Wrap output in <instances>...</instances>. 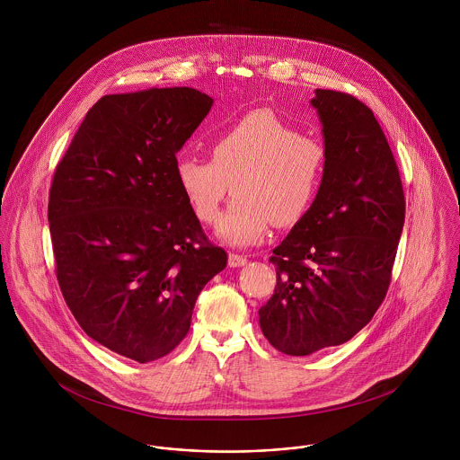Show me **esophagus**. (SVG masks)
I'll use <instances>...</instances> for the list:
<instances>
[{
  "mask_svg": "<svg viewBox=\"0 0 460 460\" xmlns=\"http://www.w3.org/2000/svg\"><path fill=\"white\" fill-rule=\"evenodd\" d=\"M248 263V259L243 257V255H237V253H230L228 255V265L230 267H243Z\"/></svg>",
  "mask_w": 460,
  "mask_h": 460,
  "instance_id": "34e87169",
  "label": "esophagus"
}]
</instances>
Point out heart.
<instances>
[{
	"label": "heart",
	"mask_w": 460,
	"mask_h": 460,
	"mask_svg": "<svg viewBox=\"0 0 460 460\" xmlns=\"http://www.w3.org/2000/svg\"><path fill=\"white\" fill-rule=\"evenodd\" d=\"M210 159L179 157L175 177L203 223L219 217L230 193L235 199L216 226L221 243L234 248L259 244L270 225L290 226L317 195L324 148L269 111H253L210 145Z\"/></svg>",
	"instance_id": "obj_1"
}]
</instances>
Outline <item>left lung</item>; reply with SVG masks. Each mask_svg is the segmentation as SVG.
<instances>
[{
	"mask_svg": "<svg viewBox=\"0 0 460 460\" xmlns=\"http://www.w3.org/2000/svg\"><path fill=\"white\" fill-rule=\"evenodd\" d=\"M310 104L323 124V181L272 250L276 287L259 310L263 336L288 356L341 345L372 321L390 287L405 217L398 168L372 110L321 88Z\"/></svg>",
	"mask_w": 460,
	"mask_h": 460,
	"instance_id": "8db88e82",
	"label": "left lung"
}]
</instances>
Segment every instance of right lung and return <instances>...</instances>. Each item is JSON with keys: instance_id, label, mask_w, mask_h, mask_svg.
Here are the masks:
<instances>
[{"instance_id": "1", "label": "right lung", "mask_w": 460, "mask_h": 460, "mask_svg": "<svg viewBox=\"0 0 460 460\" xmlns=\"http://www.w3.org/2000/svg\"><path fill=\"white\" fill-rule=\"evenodd\" d=\"M212 104L188 86L104 95L55 172L48 219L66 306L137 363L182 341L201 288L226 267L175 177Z\"/></svg>"}]
</instances>
